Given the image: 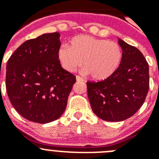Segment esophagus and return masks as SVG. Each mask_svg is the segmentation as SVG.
<instances>
[{
    "label": "esophagus",
    "instance_id": "esophagus-1",
    "mask_svg": "<svg viewBox=\"0 0 159 159\" xmlns=\"http://www.w3.org/2000/svg\"><path fill=\"white\" fill-rule=\"evenodd\" d=\"M76 80L79 81V82H82V81H84V79L80 76V75H76Z\"/></svg>",
    "mask_w": 159,
    "mask_h": 159
}]
</instances>
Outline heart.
Listing matches in <instances>:
<instances>
[{"instance_id":"heart-1","label":"heart","mask_w":159,"mask_h":159,"mask_svg":"<svg viewBox=\"0 0 159 159\" xmlns=\"http://www.w3.org/2000/svg\"><path fill=\"white\" fill-rule=\"evenodd\" d=\"M57 57L66 71L73 72L82 64L95 80H103L117 70L123 51L119 43L86 35L74 36L70 46L60 47Z\"/></svg>"}]
</instances>
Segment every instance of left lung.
Segmentation results:
<instances>
[{
  "instance_id": "8db88e82",
  "label": "left lung",
  "mask_w": 159,
  "mask_h": 159,
  "mask_svg": "<svg viewBox=\"0 0 159 159\" xmlns=\"http://www.w3.org/2000/svg\"><path fill=\"white\" fill-rule=\"evenodd\" d=\"M119 67L103 80L88 81V96L94 113L102 120L123 121L134 116L149 91V66L141 52L121 39Z\"/></svg>"
}]
</instances>
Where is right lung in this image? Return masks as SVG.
Listing matches in <instances>:
<instances>
[{
    "label": "right lung",
    "instance_id": "right-lung-1",
    "mask_svg": "<svg viewBox=\"0 0 159 159\" xmlns=\"http://www.w3.org/2000/svg\"><path fill=\"white\" fill-rule=\"evenodd\" d=\"M60 33L24 42L6 66L7 94L16 111L29 121L47 123L62 116L76 80L60 64Z\"/></svg>",
    "mask_w": 159,
    "mask_h": 159
}]
</instances>
